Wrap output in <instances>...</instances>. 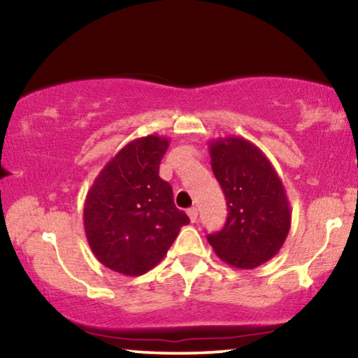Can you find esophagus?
Wrapping results in <instances>:
<instances>
[{"instance_id": "34e87169", "label": "esophagus", "mask_w": 358, "mask_h": 358, "mask_svg": "<svg viewBox=\"0 0 358 358\" xmlns=\"http://www.w3.org/2000/svg\"><path fill=\"white\" fill-rule=\"evenodd\" d=\"M187 215H189L190 222H192V223H195V222H197V215H199V212H197V208H195V207H192V208H189V210H187Z\"/></svg>"}]
</instances>
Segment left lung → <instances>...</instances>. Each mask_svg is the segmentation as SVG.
<instances>
[{"label": "left lung", "instance_id": "8db88e82", "mask_svg": "<svg viewBox=\"0 0 358 358\" xmlns=\"http://www.w3.org/2000/svg\"><path fill=\"white\" fill-rule=\"evenodd\" d=\"M208 148L228 217L222 231L207 239L223 262L256 268L280 251L290 231L285 189L267 156L249 140L224 136L210 141Z\"/></svg>", "mask_w": 358, "mask_h": 358}]
</instances>
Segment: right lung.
Here are the masks:
<instances>
[{"label":"right lung","instance_id":"1","mask_svg":"<svg viewBox=\"0 0 358 358\" xmlns=\"http://www.w3.org/2000/svg\"><path fill=\"white\" fill-rule=\"evenodd\" d=\"M169 138L148 135L127 143L87 190L85 231L97 261L124 275H141L163 261L189 223L173 187L159 178Z\"/></svg>","mask_w":358,"mask_h":358}]
</instances>
